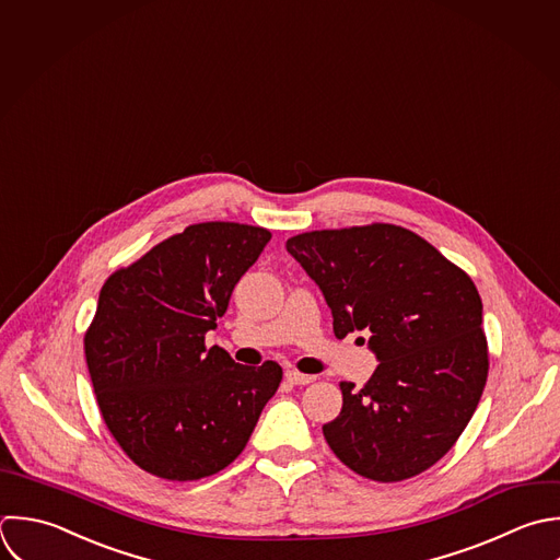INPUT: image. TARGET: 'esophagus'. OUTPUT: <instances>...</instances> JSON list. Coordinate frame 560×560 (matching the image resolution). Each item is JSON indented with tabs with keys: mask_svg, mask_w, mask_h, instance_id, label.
<instances>
[{
	"mask_svg": "<svg viewBox=\"0 0 560 560\" xmlns=\"http://www.w3.org/2000/svg\"><path fill=\"white\" fill-rule=\"evenodd\" d=\"M285 380L294 386H307L312 384L316 377L314 375H305V373H299V371H285Z\"/></svg>",
	"mask_w": 560,
	"mask_h": 560,
	"instance_id": "obj_1",
	"label": "esophagus"
}]
</instances>
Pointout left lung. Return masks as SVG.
Here are the masks:
<instances>
[{"instance_id": "obj_1", "label": "left lung", "mask_w": 560, "mask_h": 560, "mask_svg": "<svg viewBox=\"0 0 560 560\" xmlns=\"http://www.w3.org/2000/svg\"><path fill=\"white\" fill-rule=\"evenodd\" d=\"M285 248L323 290L336 338L369 331L380 360L360 390L340 382L327 445L375 482L423 474L456 445L489 377L476 283L397 224L310 231Z\"/></svg>"}]
</instances>
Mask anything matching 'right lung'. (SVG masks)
Returning <instances> with one entry per match:
<instances>
[{"label":"right lung","mask_w":560,"mask_h":560,"mask_svg":"<svg viewBox=\"0 0 560 560\" xmlns=\"http://www.w3.org/2000/svg\"><path fill=\"white\" fill-rule=\"evenodd\" d=\"M270 237L240 222L189 224L104 281L84 358L102 419L139 469L191 482L246 447L283 371L235 364L205 334Z\"/></svg>","instance_id":"1"}]
</instances>
